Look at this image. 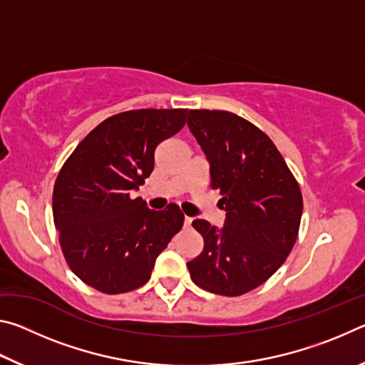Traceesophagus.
<instances>
[{"label": "esophagus", "mask_w": 365, "mask_h": 365, "mask_svg": "<svg viewBox=\"0 0 365 365\" xmlns=\"http://www.w3.org/2000/svg\"><path fill=\"white\" fill-rule=\"evenodd\" d=\"M191 222H193V219L188 217V215H185V219H183V225H185V227H190V225H191Z\"/></svg>", "instance_id": "obj_1"}]
</instances>
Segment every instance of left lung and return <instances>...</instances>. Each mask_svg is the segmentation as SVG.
<instances>
[{"mask_svg":"<svg viewBox=\"0 0 365 365\" xmlns=\"http://www.w3.org/2000/svg\"><path fill=\"white\" fill-rule=\"evenodd\" d=\"M188 127L211 164V188L227 211L224 228L193 225L205 240L188 270L197 287L240 296L267 282L298 238L302 195L285 159L255 123L228 110L190 109Z\"/></svg>","mask_w":365,"mask_h":365,"instance_id":"1","label":"left lung"}]
</instances>
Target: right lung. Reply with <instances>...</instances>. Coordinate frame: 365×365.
I'll return each instance as SVG.
<instances>
[{
    "label": "right lung",
    "mask_w": 365,
    "mask_h": 365,
    "mask_svg": "<svg viewBox=\"0 0 365 365\" xmlns=\"http://www.w3.org/2000/svg\"><path fill=\"white\" fill-rule=\"evenodd\" d=\"M187 109H132L108 117L59 170L53 217L71 270L106 294L150 280L156 257L183 225L174 202L163 211L132 200L154 169L159 143L182 130Z\"/></svg>",
    "instance_id": "1"
}]
</instances>
